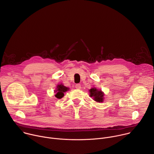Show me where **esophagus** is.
Returning <instances> with one entry per match:
<instances>
[{
  "label": "esophagus",
  "mask_w": 154,
  "mask_h": 154,
  "mask_svg": "<svg viewBox=\"0 0 154 154\" xmlns=\"http://www.w3.org/2000/svg\"><path fill=\"white\" fill-rule=\"evenodd\" d=\"M75 88H76V89H77V90H80L81 88V85L80 84H77L75 85Z\"/></svg>",
  "instance_id": "esophagus-1"
}]
</instances>
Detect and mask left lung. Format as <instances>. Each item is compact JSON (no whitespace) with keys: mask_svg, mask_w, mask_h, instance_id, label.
<instances>
[{"mask_svg":"<svg viewBox=\"0 0 154 154\" xmlns=\"http://www.w3.org/2000/svg\"><path fill=\"white\" fill-rule=\"evenodd\" d=\"M90 91V96L92 97L93 100L97 102L102 103L104 100V93L101 90L96 88V87L91 88Z\"/></svg>","mask_w":154,"mask_h":154,"instance_id":"1","label":"left lung"}]
</instances>
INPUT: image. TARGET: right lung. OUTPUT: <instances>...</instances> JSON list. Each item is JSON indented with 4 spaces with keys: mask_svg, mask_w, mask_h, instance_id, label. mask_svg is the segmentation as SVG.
I'll return each mask as SVG.
<instances>
[{
    "mask_svg": "<svg viewBox=\"0 0 154 154\" xmlns=\"http://www.w3.org/2000/svg\"><path fill=\"white\" fill-rule=\"evenodd\" d=\"M56 87L54 93H55V96L58 99H61L64 96V93L69 90V88L64 86L62 83L57 85Z\"/></svg>",
    "mask_w": 154,
    "mask_h": 154,
    "instance_id": "add662e5",
    "label": "right lung"
}]
</instances>
